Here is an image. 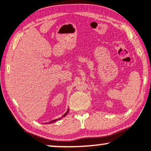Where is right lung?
<instances>
[{
  "mask_svg": "<svg viewBox=\"0 0 151 151\" xmlns=\"http://www.w3.org/2000/svg\"><path fill=\"white\" fill-rule=\"evenodd\" d=\"M68 111H67V113H66L65 114H64V115H63V117H64V116H65L67 115V113H68ZM60 119H59V120H60ZM58 121V119H56V120H53V121H50V122H49V124H52V123L55 122V121ZM47 124H48V123H47Z\"/></svg>",
  "mask_w": 151,
  "mask_h": 151,
  "instance_id": "1",
  "label": "right lung"
}]
</instances>
